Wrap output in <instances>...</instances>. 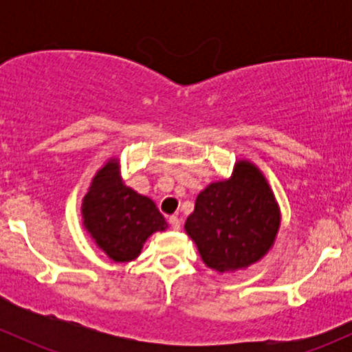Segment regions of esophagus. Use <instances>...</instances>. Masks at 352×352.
Here are the masks:
<instances>
[{
	"mask_svg": "<svg viewBox=\"0 0 352 352\" xmlns=\"http://www.w3.org/2000/svg\"><path fill=\"white\" fill-rule=\"evenodd\" d=\"M168 223H170V226H172V230H180V218L179 216H170L168 218Z\"/></svg>",
	"mask_w": 352,
	"mask_h": 352,
	"instance_id": "obj_1",
	"label": "esophagus"
}]
</instances>
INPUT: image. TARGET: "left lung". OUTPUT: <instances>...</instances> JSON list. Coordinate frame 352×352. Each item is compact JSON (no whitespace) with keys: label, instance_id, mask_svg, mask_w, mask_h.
I'll use <instances>...</instances> for the list:
<instances>
[{"label":"left lung","instance_id":"8db88e82","mask_svg":"<svg viewBox=\"0 0 352 352\" xmlns=\"http://www.w3.org/2000/svg\"><path fill=\"white\" fill-rule=\"evenodd\" d=\"M281 212L261 170L239 162L232 179L212 182L199 194L186 221L202 261L218 272L248 267L267 254Z\"/></svg>","mask_w":352,"mask_h":352}]
</instances>
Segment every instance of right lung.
I'll list each match as a JSON object with an SVG mask.
<instances>
[{
  "mask_svg": "<svg viewBox=\"0 0 352 352\" xmlns=\"http://www.w3.org/2000/svg\"><path fill=\"white\" fill-rule=\"evenodd\" d=\"M81 212L85 228L113 262L136 258L148 236L166 228L155 202L124 186L117 160H109L94 177Z\"/></svg>",
  "mask_w": 352,
  "mask_h": 352,
  "instance_id": "obj_1",
  "label": "right lung"
}]
</instances>
